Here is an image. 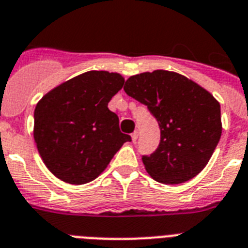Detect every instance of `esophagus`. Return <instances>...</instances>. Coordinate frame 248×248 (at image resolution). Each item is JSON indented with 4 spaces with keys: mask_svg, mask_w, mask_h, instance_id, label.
<instances>
[{
    "mask_svg": "<svg viewBox=\"0 0 248 248\" xmlns=\"http://www.w3.org/2000/svg\"><path fill=\"white\" fill-rule=\"evenodd\" d=\"M131 138H132V141H134V142L138 141V138H139L138 131H135V132H132V134H131Z\"/></svg>",
    "mask_w": 248,
    "mask_h": 248,
    "instance_id": "1",
    "label": "esophagus"
}]
</instances>
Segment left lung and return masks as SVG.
Wrapping results in <instances>:
<instances>
[{
  "mask_svg": "<svg viewBox=\"0 0 248 248\" xmlns=\"http://www.w3.org/2000/svg\"><path fill=\"white\" fill-rule=\"evenodd\" d=\"M124 89L148 107L160 128L155 152L142 155L149 174L166 185L197 176L222 135L220 104L214 96L192 80L166 70L131 76Z\"/></svg>",
  "mask_w": 248,
  "mask_h": 248,
  "instance_id": "1",
  "label": "left lung"
}]
</instances>
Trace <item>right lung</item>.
I'll list each match as a JSON object with an SVG mask.
<instances>
[{"instance_id":"right-lung-1","label":"right lung","mask_w":248,"mask_h":248,"mask_svg":"<svg viewBox=\"0 0 248 248\" xmlns=\"http://www.w3.org/2000/svg\"><path fill=\"white\" fill-rule=\"evenodd\" d=\"M120 74L89 71L46 94L34 110V140L44 164L71 185L95 180L130 135L108 103L124 86Z\"/></svg>"}]
</instances>
